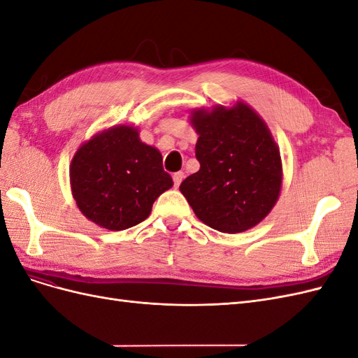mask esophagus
Returning a JSON list of instances; mask_svg holds the SVG:
<instances>
[{"mask_svg": "<svg viewBox=\"0 0 358 358\" xmlns=\"http://www.w3.org/2000/svg\"><path fill=\"white\" fill-rule=\"evenodd\" d=\"M183 178H185V175H183V171H176L175 175H173V182H175V187L176 188L180 185V182L183 180Z\"/></svg>", "mask_w": 358, "mask_h": 358, "instance_id": "1", "label": "esophagus"}]
</instances>
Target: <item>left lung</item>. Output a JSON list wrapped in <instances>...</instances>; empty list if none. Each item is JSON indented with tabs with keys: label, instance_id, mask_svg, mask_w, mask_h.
Returning <instances> with one entry per match:
<instances>
[{
	"label": "left lung",
	"instance_id": "left-lung-1",
	"mask_svg": "<svg viewBox=\"0 0 358 358\" xmlns=\"http://www.w3.org/2000/svg\"><path fill=\"white\" fill-rule=\"evenodd\" d=\"M200 170L180 183L197 218L221 233H241L264 220L278 201L282 166L267 125L251 107L191 116Z\"/></svg>",
	"mask_w": 358,
	"mask_h": 358
}]
</instances>
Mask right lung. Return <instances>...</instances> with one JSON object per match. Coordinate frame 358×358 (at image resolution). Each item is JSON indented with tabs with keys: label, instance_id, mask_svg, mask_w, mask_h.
<instances>
[{
	"label": "right lung",
	"instance_id": "add662e5",
	"mask_svg": "<svg viewBox=\"0 0 358 358\" xmlns=\"http://www.w3.org/2000/svg\"><path fill=\"white\" fill-rule=\"evenodd\" d=\"M70 182L80 212L113 231L145 221L154 201L173 185L161 154L140 142L137 129L128 125L83 143L71 161Z\"/></svg>",
	"mask_w": 358,
	"mask_h": 358
}]
</instances>
